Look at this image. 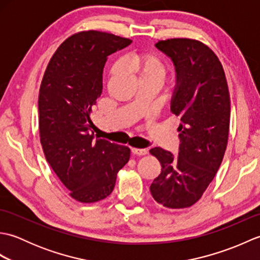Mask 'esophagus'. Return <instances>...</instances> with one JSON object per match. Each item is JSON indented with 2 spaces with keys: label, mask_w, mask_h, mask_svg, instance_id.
Instances as JSON below:
<instances>
[{
  "label": "esophagus",
  "mask_w": 260,
  "mask_h": 260,
  "mask_svg": "<svg viewBox=\"0 0 260 260\" xmlns=\"http://www.w3.org/2000/svg\"><path fill=\"white\" fill-rule=\"evenodd\" d=\"M132 152H133V154H135V155H139V156L146 155L147 154V151L145 148H132Z\"/></svg>",
  "instance_id": "obj_1"
}]
</instances>
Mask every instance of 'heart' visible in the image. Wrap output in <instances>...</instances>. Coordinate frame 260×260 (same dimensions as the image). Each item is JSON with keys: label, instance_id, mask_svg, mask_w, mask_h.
<instances>
[{"label": "heart", "instance_id": "b5f03b06", "mask_svg": "<svg viewBox=\"0 0 260 260\" xmlns=\"http://www.w3.org/2000/svg\"><path fill=\"white\" fill-rule=\"evenodd\" d=\"M124 66L133 74L137 80L155 82L162 86L169 73V66L158 56L151 52L133 53L124 60ZM119 73V66H115L112 77Z\"/></svg>", "mask_w": 260, "mask_h": 260}]
</instances>
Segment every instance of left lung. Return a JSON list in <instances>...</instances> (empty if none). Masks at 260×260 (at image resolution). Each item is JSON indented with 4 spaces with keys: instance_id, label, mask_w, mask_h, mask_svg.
<instances>
[{
    "instance_id": "left-lung-1",
    "label": "left lung",
    "mask_w": 260,
    "mask_h": 260,
    "mask_svg": "<svg viewBox=\"0 0 260 260\" xmlns=\"http://www.w3.org/2000/svg\"><path fill=\"white\" fill-rule=\"evenodd\" d=\"M155 46L175 66L171 110L181 120V144L179 156L151 148L162 171L150 191L163 207L184 209L200 200L222 162L229 136V89L221 62L201 41L173 38Z\"/></svg>"
}]
</instances>
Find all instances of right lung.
<instances>
[{
    "instance_id": "obj_1",
    "label": "right lung",
    "mask_w": 260,
    "mask_h": 260,
    "mask_svg": "<svg viewBox=\"0 0 260 260\" xmlns=\"http://www.w3.org/2000/svg\"><path fill=\"white\" fill-rule=\"evenodd\" d=\"M131 42L108 32H77L53 53L41 81L38 106L43 153L69 196L81 203L107 198L131 156L127 146L95 141L89 133L105 62Z\"/></svg>"
}]
</instances>
